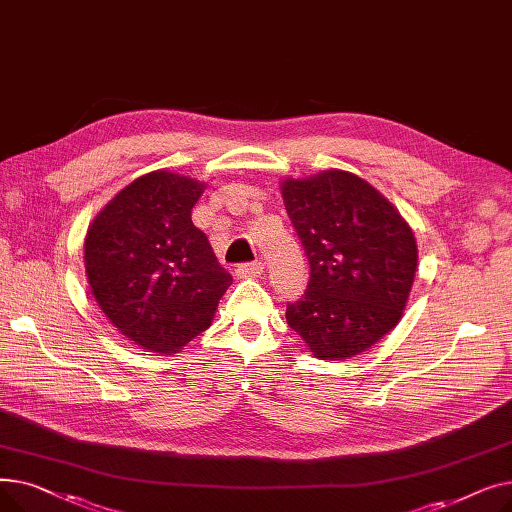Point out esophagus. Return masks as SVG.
Segmentation results:
<instances>
[{"label":"esophagus","mask_w":512,"mask_h":512,"mask_svg":"<svg viewBox=\"0 0 512 512\" xmlns=\"http://www.w3.org/2000/svg\"><path fill=\"white\" fill-rule=\"evenodd\" d=\"M236 276L240 278H255L263 274V263L261 261H253V263H242L236 267Z\"/></svg>","instance_id":"obj_1"}]
</instances>
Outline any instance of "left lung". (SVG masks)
Listing matches in <instances>:
<instances>
[{
  "instance_id": "obj_1",
  "label": "left lung",
  "mask_w": 512,
  "mask_h": 512,
  "mask_svg": "<svg viewBox=\"0 0 512 512\" xmlns=\"http://www.w3.org/2000/svg\"><path fill=\"white\" fill-rule=\"evenodd\" d=\"M280 191L311 276L286 307L288 326L321 361L351 359L402 317L417 272V240L400 211L353 172L284 178Z\"/></svg>"
}]
</instances>
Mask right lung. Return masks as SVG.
<instances>
[{
  "label": "right lung",
  "mask_w": 512,
  "mask_h": 512,
  "mask_svg": "<svg viewBox=\"0 0 512 512\" xmlns=\"http://www.w3.org/2000/svg\"><path fill=\"white\" fill-rule=\"evenodd\" d=\"M205 182L168 170L132 180L89 224L85 272L103 315L147 353L205 332L232 276L191 211Z\"/></svg>",
  "instance_id": "right-lung-1"
}]
</instances>
